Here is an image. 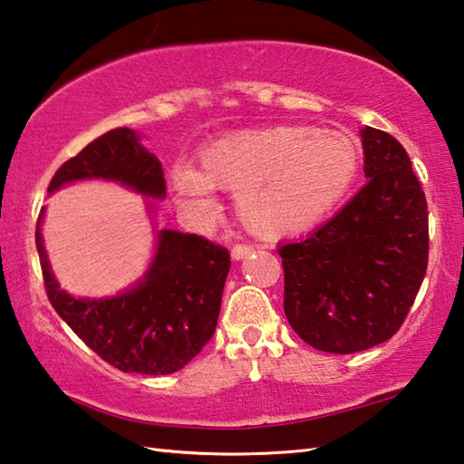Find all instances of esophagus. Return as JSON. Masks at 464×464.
Returning a JSON list of instances; mask_svg holds the SVG:
<instances>
[{
  "mask_svg": "<svg viewBox=\"0 0 464 464\" xmlns=\"http://www.w3.org/2000/svg\"><path fill=\"white\" fill-rule=\"evenodd\" d=\"M251 251H254V247L247 246V243H237V246H233V249H231V257L233 259H243L246 256H249Z\"/></svg>",
  "mask_w": 464,
  "mask_h": 464,
  "instance_id": "34e87169",
  "label": "esophagus"
}]
</instances>
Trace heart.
Wrapping results in <instances>:
<instances>
[{
    "label": "heart",
    "mask_w": 464,
    "mask_h": 464,
    "mask_svg": "<svg viewBox=\"0 0 464 464\" xmlns=\"http://www.w3.org/2000/svg\"><path fill=\"white\" fill-rule=\"evenodd\" d=\"M198 170L174 164L170 182L184 203L213 207V188L235 192L251 233L282 237L320 221L349 190L359 150L347 133L302 125L233 133L198 150Z\"/></svg>",
    "instance_id": "1"
}]
</instances>
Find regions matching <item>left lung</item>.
Here are the masks:
<instances>
[{
	"instance_id": "1",
	"label": "left lung",
	"mask_w": 464,
	"mask_h": 464,
	"mask_svg": "<svg viewBox=\"0 0 464 464\" xmlns=\"http://www.w3.org/2000/svg\"><path fill=\"white\" fill-rule=\"evenodd\" d=\"M361 138L365 187L306 239L277 249L290 326L339 355L392 339L428 267V205L410 156L382 130Z\"/></svg>"
}]
</instances>
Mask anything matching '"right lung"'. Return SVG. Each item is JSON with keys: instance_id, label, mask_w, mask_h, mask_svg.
<instances>
[{"instance_id": "right-lung-1", "label": "right lung", "mask_w": 464, "mask_h": 464, "mask_svg": "<svg viewBox=\"0 0 464 464\" xmlns=\"http://www.w3.org/2000/svg\"><path fill=\"white\" fill-rule=\"evenodd\" d=\"M89 179L121 182L151 198L166 197L162 164L130 128L107 131L66 160L48 192ZM42 215L44 210L36 225V249L48 300L89 349L120 372L144 375L174 373L198 355L217 328L229 251L200 235L162 229L154 261L138 285L113 298H74L50 272Z\"/></svg>"}]
</instances>
